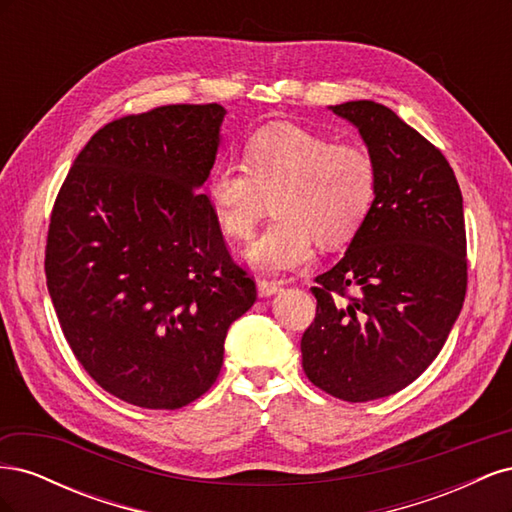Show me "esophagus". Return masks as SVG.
<instances>
[{
  "label": "esophagus",
  "instance_id": "1",
  "mask_svg": "<svg viewBox=\"0 0 512 512\" xmlns=\"http://www.w3.org/2000/svg\"><path fill=\"white\" fill-rule=\"evenodd\" d=\"M282 290L280 282H269V280H260L258 282V297H273Z\"/></svg>",
  "mask_w": 512,
  "mask_h": 512
}]
</instances>
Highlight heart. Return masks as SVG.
Returning a JSON list of instances; mask_svg holds the SVG:
<instances>
[{
  "mask_svg": "<svg viewBox=\"0 0 512 512\" xmlns=\"http://www.w3.org/2000/svg\"><path fill=\"white\" fill-rule=\"evenodd\" d=\"M378 170L371 153L290 123L258 130L243 164L224 160L207 179V200L220 228L247 239L273 198L277 220L243 250L247 265L280 273L312 260L314 241L339 245L354 237L374 207Z\"/></svg>",
  "mask_w": 512,
  "mask_h": 512,
  "instance_id": "heart-1",
  "label": "heart"
}]
</instances>
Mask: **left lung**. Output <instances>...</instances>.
Wrapping results in <instances>:
<instances>
[{"mask_svg": "<svg viewBox=\"0 0 512 512\" xmlns=\"http://www.w3.org/2000/svg\"><path fill=\"white\" fill-rule=\"evenodd\" d=\"M329 108L359 130L378 192L344 258L316 277L301 354L309 382L359 404L406 389L440 354L466 299V224L453 168L425 136L378 102Z\"/></svg>", "mask_w": 512, "mask_h": 512, "instance_id": "left-lung-1", "label": "left lung"}]
</instances>
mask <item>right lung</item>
Here are the masks:
<instances>
[{"instance_id": "1", "label": "right lung", "mask_w": 512, "mask_h": 512, "mask_svg": "<svg viewBox=\"0 0 512 512\" xmlns=\"http://www.w3.org/2000/svg\"><path fill=\"white\" fill-rule=\"evenodd\" d=\"M226 108L170 104L106 123L76 156L46 239V286L76 359L104 391L175 410L211 389L256 284L207 194Z\"/></svg>"}]
</instances>
